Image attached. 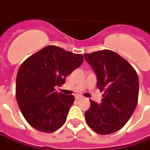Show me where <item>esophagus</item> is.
<instances>
[{
	"label": "esophagus",
	"instance_id": "esophagus-1",
	"mask_svg": "<svg viewBox=\"0 0 150 150\" xmlns=\"http://www.w3.org/2000/svg\"><path fill=\"white\" fill-rule=\"evenodd\" d=\"M81 99H83V96H79V95H76V96H75V100H81Z\"/></svg>",
	"mask_w": 150,
	"mask_h": 150
}]
</instances>
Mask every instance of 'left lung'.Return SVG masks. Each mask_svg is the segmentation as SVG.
I'll list each match as a JSON object with an SVG mask.
<instances>
[{
  "label": "left lung",
  "instance_id": "left-lung-1",
  "mask_svg": "<svg viewBox=\"0 0 150 150\" xmlns=\"http://www.w3.org/2000/svg\"><path fill=\"white\" fill-rule=\"evenodd\" d=\"M84 57L96 75L97 88L104 91L100 104L90 100L85 119L96 132L110 134L122 129L135 110L138 75L129 62L110 50L84 54Z\"/></svg>",
  "mask_w": 150,
  "mask_h": 150
}]
</instances>
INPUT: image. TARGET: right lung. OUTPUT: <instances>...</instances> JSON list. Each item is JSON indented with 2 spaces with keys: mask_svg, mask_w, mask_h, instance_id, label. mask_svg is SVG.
I'll return each instance as SVG.
<instances>
[{
  "mask_svg": "<svg viewBox=\"0 0 150 150\" xmlns=\"http://www.w3.org/2000/svg\"><path fill=\"white\" fill-rule=\"evenodd\" d=\"M81 54L47 46L20 66L16 79V98L22 115L33 128L53 132L65 123L74 96L55 91L65 79L81 65Z\"/></svg>",
  "mask_w": 150,
  "mask_h": 150,
  "instance_id": "obj_1",
  "label": "right lung"
}]
</instances>
